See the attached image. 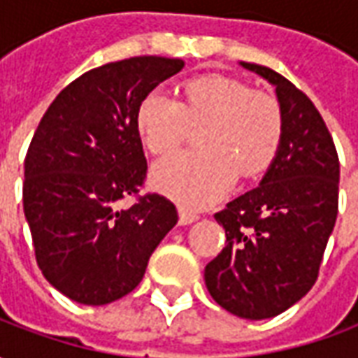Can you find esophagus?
I'll return each mask as SVG.
<instances>
[{
  "label": "esophagus",
  "instance_id": "esophagus-1",
  "mask_svg": "<svg viewBox=\"0 0 358 358\" xmlns=\"http://www.w3.org/2000/svg\"><path fill=\"white\" fill-rule=\"evenodd\" d=\"M178 215H180V224H184V226L192 224V222H195V220L199 218V215H197V213L186 209V207H180Z\"/></svg>",
  "mask_w": 358,
  "mask_h": 358
}]
</instances>
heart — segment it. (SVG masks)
<instances>
[{
	"label": "heart",
	"instance_id": "1",
	"mask_svg": "<svg viewBox=\"0 0 358 358\" xmlns=\"http://www.w3.org/2000/svg\"><path fill=\"white\" fill-rule=\"evenodd\" d=\"M186 101L163 90L149 92L138 109V130L151 153L164 155L184 143L192 126H205L203 151L166 157L153 166V186L187 207H207L241 176H255L274 161L282 134V107L263 92L228 76L187 82Z\"/></svg>",
	"mask_w": 358,
	"mask_h": 358
}]
</instances>
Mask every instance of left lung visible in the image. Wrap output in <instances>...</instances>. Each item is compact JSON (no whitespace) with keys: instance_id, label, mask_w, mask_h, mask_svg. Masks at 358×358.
<instances>
[{"instance_id":"obj_1","label":"left lung","mask_w":358,"mask_h":358,"mask_svg":"<svg viewBox=\"0 0 358 358\" xmlns=\"http://www.w3.org/2000/svg\"><path fill=\"white\" fill-rule=\"evenodd\" d=\"M241 66L276 88L284 134L261 184L215 215L226 248L205 266V284L228 313L263 320L315 285L338 217L339 159L307 95L268 66Z\"/></svg>"}]
</instances>
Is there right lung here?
<instances>
[{"mask_svg":"<svg viewBox=\"0 0 358 358\" xmlns=\"http://www.w3.org/2000/svg\"><path fill=\"white\" fill-rule=\"evenodd\" d=\"M182 59L130 57L92 69L53 99L24 159L22 201L45 280L82 305H107L140 284L178 222L174 203L138 195L148 161L138 130L143 97ZM128 194L136 201L126 210Z\"/></svg>","mask_w":358,"mask_h":358,"instance_id":"add662e5","label":"right lung"}]
</instances>
